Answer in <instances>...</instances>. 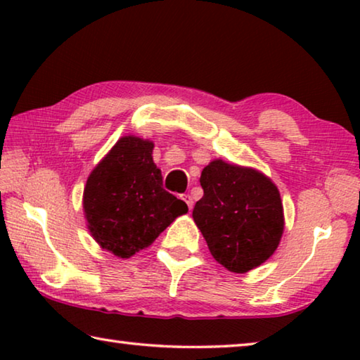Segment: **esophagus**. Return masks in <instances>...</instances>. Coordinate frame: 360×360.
I'll use <instances>...</instances> for the list:
<instances>
[{"label":"esophagus","instance_id":"1","mask_svg":"<svg viewBox=\"0 0 360 360\" xmlns=\"http://www.w3.org/2000/svg\"><path fill=\"white\" fill-rule=\"evenodd\" d=\"M182 200H184V202L187 203L188 210H192V206H193V198L191 197V195H188V193H184V195H182Z\"/></svg>","mask_w":360,"mask_h":360}]
</instances>
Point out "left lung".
Here are the masks:
<instances>
[{"label":"left lung","mask_w":360,"mask_h":360,"mask_svg":"<svg viewBox=\"0 0 360 360\" xmlns=\"http://www.w3.org/2000/svg\"><path fill=\"white\" fill-rule=\"evenodd\" d=\"M203 197L192 217L210 252L231 273H248L271 257L284 231L281 195L259 169L221 158L200 176Z\"/></svg>","instance_id":"obj_1"}]
</instances>
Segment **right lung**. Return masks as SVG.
I'll return each instance as SVG.
<instances>
[{"label": "right lung", "mask_w": 360, "mask_h": 360, "mask_svg": "<svg viewBox=\"0 0 360 360\" xmlns=\"http://www.w3.org/2000/svg\"><path fill=\"white\" fill-rule=\"evenodd\" d=\"M154 143L122 136L101 158L84 187V216L101 249L120 259L150 246L187 205L163 188L152 158Z\"/></svg>", "instance_id": "right-lung-1"}]
</instances>
